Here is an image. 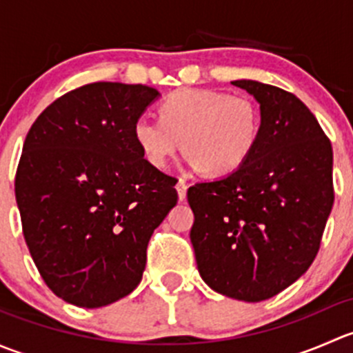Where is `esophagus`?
Instances as JSON below:
<instances>
[{"mask_svg":"<svg viewBox=\"0 0 353 353\" xmlns=\"http://www.w3.org/2000/svg\"><path fill=\"white\" fill-rule=\"evenodd\" d=\"M176 190H177V196H179L181 201H184V198H186V191H188V183L183 179V177H181V179L177 181Z\"/></svg>","mask_w":353,"mask_h":353,"instance_id":"obj_1","label":"esophagus"}]
</instances>
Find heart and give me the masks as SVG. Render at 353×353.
<instances>
[{
  "instance_id": "1",
  "label": "heart",
  "mask_w": 353,
  "mask_h": 353,
  "mask_svg": "<svg viewBox=\"0 0 353 353\" xmlns=\"http://www.w3.org/2000/svg\"><path fill=\"white\" fill-rule=\"evenodd\" d=\"M160 121L138 117L133 137L155 169L181 150L205 176L243 167L261 137V110L251 97L206 88H181L160 104Z\"/></svg>"
}]
</instances>
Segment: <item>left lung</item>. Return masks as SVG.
Returning <instances> with one entry per match:
<instances>
[{
  "mask_svg": "<svg viewBox=\"0 0 353 353\" xmlns=\"http://www.w3.org/2000/svg\"><path fill=\"white\" fill-rule=\"evenodd\" d=\"M261 109V137L243 167L188 190L198 272L227 297L259 302L301 279L321 245L333 190V150L294 94L236 80Z\"/></svg>",
  "mask_w": 353,
  "mask_h": 353,
  "instance_id": "1",
  "label": "left lung"
}]
</instances>
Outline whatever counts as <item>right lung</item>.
Wrapping results in <instances>:
<instances>
[{"label":"right lung","instance_id":"1","mask_svg":"<svg viewBox=\"0 0 353 353\" xmlns=\"http://www.w3.org/2000/svg\"><path fill=\"white\" fill-rule=\"evenodd\" d=\"M159 97L147 85L95 81L34 121L15 176L25 243L46 285L78 307L138 287L152 234L177 203V179L152 167L134 121Z\"/></svg>","mask_w":353,"mask_h":353}]
</instances>
